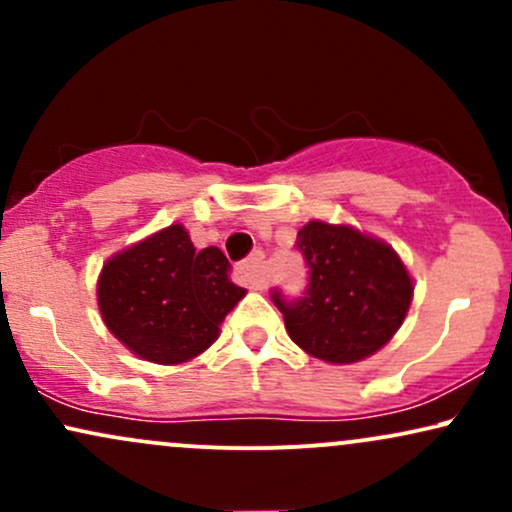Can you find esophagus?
<instances>
[{
    "mask_svg": "<svg viewBox=\"0 0 512 512\" xmlns=\"http://www.w3.org/2000/svg\"><path fill=\"white\" fill-rule=\"evenodd\" d=\"M238 272L250 289L262 291L264 286H267V264H264V252L262 250L252 252L248 260L240 264Z\"/></svg>",
    "mask_w": 512,
    "mask_h": 512,
    "instance_id": "esophagus-1",
    "label": "esophagus"
}]
</instances>
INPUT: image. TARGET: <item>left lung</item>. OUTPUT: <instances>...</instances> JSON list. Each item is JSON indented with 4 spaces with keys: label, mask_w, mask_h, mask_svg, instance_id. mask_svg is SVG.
Masks as SVG:
<instances>
[{
    "label": "left lung",
    "mask_w": 512,
    "mask_h": 512,
    "mask_svg": "<svg viewBox=\"0 0 512 512\" xmlns=\"http://www.w3.org/2000/svg\"><path fill=\"white\" fill-rule=\"evenodd\" d=\"M296 250L308 286L298 298L272 291L293 342L330 363H356L390 342L414 293L390 245L356 228L310 221L298 231Z\"/></svg>",
    "instance_id": "left-lung-1"
}]
</instances>
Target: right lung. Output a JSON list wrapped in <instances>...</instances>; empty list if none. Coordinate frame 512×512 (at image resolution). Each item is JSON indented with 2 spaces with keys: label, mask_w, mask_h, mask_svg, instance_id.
<instances>
[{
  "label": "right lung",
  "mask_w": 512,
  "mask_h": 512,
  "mask_svg": "<svg viewBox=\"0 0 512 512\" xmlns=\"http://www.w3.org/2000/svg\"><path fill=\"white\" fill-rule=\"evenodd\" d=\"M219 248L197 250L182 226H168L103 267L98 305L108 330L154 363L190 361L219 337L245 289L228 279Z\"/></svg>",
  "instance_id": "add662e5"
}]
</instances>
